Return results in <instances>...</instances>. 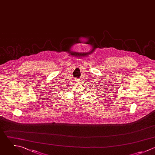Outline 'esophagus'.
I'll use <instances>...</instances> for the list:
<instances>
[{
    "label": "esophagus",
    "instance_id": "1",
    "mask_svg": "<svg viewBox=\"0 0 155 155\" xmlns=\"http://www.w3.org/2000/svg\"><path fill=\"white\" fill-rule=\"evenodd\" d=\"M74 81H76V82H79V81H80V80H79V79L75 78V79L74 80Z\"/></svg>",
    "mask_w": 155,
    "mask_h": 155
}]
</instances>
